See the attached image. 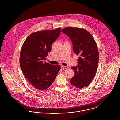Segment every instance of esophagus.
Returning a JSON list of instances; mask_svg holds the SVG:
<instances>
[{
    "label": "esophagus",
    "instance_id": "obj_1",
    "mask_svg": "<svg viewBox=\"0 0 120 120\" xmlns=\"http://www.w3.org/2000/svg\"><path fill=\"white\" fill-rule=\"evenodd\" d=\"M61 68L63 69V70L67 69L68 68V67H66V66H61Z\"/></svg>",
    "mask_w": 120,
    "mask_h": 120
}]
</instances>
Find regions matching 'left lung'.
<instances>
[{
  "instance_id": "8db88e82",
  "label": "left lung",
  "mask_w": 120,
  "mask_h": 120,
  "mask_svg": "<svg viewBox=\"0 0 120 120\" xmlns=\"http://www.w3.org/2000/svg\"><path fill=\"white\" fill-rule=\"evenodd\" d=\"M62 32L68 36L75 53L80 55L78 66L71 67L75 74L70 82L82 89L91 83L96 73L99 59L97 44L92 34L84 29L68 27L62 29Z\"/></svg>"
}]
</instances>
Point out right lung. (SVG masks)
<instances>
[{"instance_id": "right-lung-1", "label": "right lung", "mask_w": 120, "mask_h": 120, "mask_svg": "<svg viewBox=\"0 0 120 120\" xmlns=\"http://www.w3.org/2000/svg\"><path fill=\"white\" fill-rule=\"evenodd\" d=\"M60 33V28L34 32L29 35L22 45L21 68L26 79L36 89L42 90L48 88L61 69L58 65L44 62Z\"/></svg>"}]
</instances>
